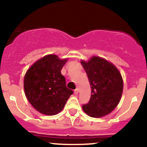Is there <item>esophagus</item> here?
<instances>
[{
  "instance_id": "1",
  "label": "esophagus",
  "mask_w": 147,
  "mask_h": 147,
  "mask_svg": "<svg viewBox=\"0 0 147 147\" xmlns=\"http://www.w3.org/2000/svg\"><path fill=\"white\" fill-rule=\"evenodd\" d=\"M74 93H75V94H77V93H79V88H77L76 89H75V91H74Z\"/></svg>"
}]
</instances>
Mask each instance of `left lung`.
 I'll return each instance as SVG.
<instances>
[{"label":"left lung","mask_w":147,"mask_h":147,"mask_svg":"<svg viewBox=\"0 0 147 147\" xmlns=\"http://www.w3.org/2000/svg\"><path fill=\"white\" fill-rule=\"evenodd\" d=\"M91 88V98L82 108L90 117L99 118L107 115L118 105L123 93L121 75L112 63L98 56L82 61Z\"/></svg>","instance_id":"obj_1"}]
</instances>
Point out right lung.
<instances>
[{"label": "right lung", "mask_w": 147, "mask_h": 147, "mask_svg": "<svg viewBox=\"0 0 147 147\" xmlns=\"http://www.w3.org/2000/svg\"><path fill=\"white\" fill-rule=\"evenodd\" d=\"M67 59L49 54L37 61L24 77L26 96L37 111L45 115H55L63 109L73 93L66 87L61 70Z\"/></svg>", "instance_id": "right-lung-1"}]
</instances>
